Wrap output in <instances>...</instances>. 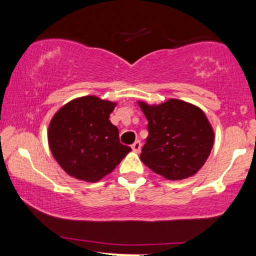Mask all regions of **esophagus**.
Segmentation results:
<instances>
[{"label": "esophagus", "mask_w": 256, "mask_h": 256, "mask_svg": "<svg viewBox=\"0 0 256 256\" xmlns=\"http://www.w3.org/2000/svg\"><path fill=\"white\" fill-rule=\"evenodd\" d=\"M131 148L134 152H140V148H142V143H140V140H136V142L131 146Z\"/></svg>", "instance_id": "esophagus-1"}]
</instances>
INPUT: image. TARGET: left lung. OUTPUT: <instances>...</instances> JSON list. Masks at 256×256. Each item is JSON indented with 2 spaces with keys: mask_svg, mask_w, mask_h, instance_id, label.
<instances>
[{
  "mask_svg": "<svg viewBox=\"0 0 256 256\" xmlns=\"http://www.w3.org/2000/svg\"><path fill=\"white\" fill-rule=\"evenodd\" d=\"M148 120V137L140 160L170 180L192 177L204 165L214 143V132L198 107L171 98L158 106L138 102Z\"/></svg>",
  "mask_w": 256,
  "mask_h": 256,
  "instance_id": "1",
  "label": "left lung"
}]
</instances>
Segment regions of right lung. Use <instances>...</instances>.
<instances>
[{
  "label": "right lung",
  "mask_w": 256,
  "mask_h": 256,
  "mask_svg": "<svg viewBox=\"0 0 256 256\" xmlns=\"http://www.w3.org/2000/svg\"><path fill=\"white\" fill-rule=\"evenodd\" d=\"M114 102L96 96L72 100L52 116L48 142L52 156L67 174L98 182L119 165L131 150L119 140L110 120Z\"/></svg>",
  "instance_id": "obj_1"
}]
</instances>
